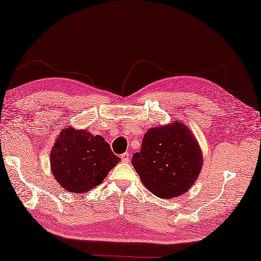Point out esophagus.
Segmentation results:
<instances>
[{"instance_id":"1","label":"esophagus","mask_w":261,"mask_h":261,"mask_svg":"<svg viewBox=\"0 0 261 261\" xmlns=\"http://www.w3.org/2000/svg\"><path fill=\"white\" fill-rule=\"evenodd\" d=\"M121 159H122V162H123V163H129L130 162V154L127 153V152L122 153L121 154Z\"/></svg>"}]
</instances>
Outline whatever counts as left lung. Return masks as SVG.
I'll return each mask as SVG.
<instances>
[{"label": "left lung", "instance_id": "1", "mask_svg": "<svg viewBox=\"0 0 261 261\" xmlns=\"http://www.w3.org/2000/svg\"><path fill=\"white\" fill-rule=\"evenodd\" d=\"M132 165L146 188L169 199L194 185L202 170L203 153L190 127L178 120L150 127L140 152L132 157Z\"/></svg>", "mask_w": 261, "mask_h": 261}]
</instances>
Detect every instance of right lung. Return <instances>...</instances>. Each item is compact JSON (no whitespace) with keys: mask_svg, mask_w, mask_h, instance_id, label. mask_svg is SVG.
Returning a JSON list of instances; mask_svg holds the SVG:
<instances>
[{"mask_svg":"<svg viewBox=\"0 0 261 261\" xmlns=\"http://www.w3.org/2000/svg\"><path fill=\"white\" fill-rule=\"evenodd\" d=\"M102 136L65 126L50 151L51 174L70 193H85L101 184L120 162Z\"/></svg>","mask_w":261,"mask_h":261,"instance_id":"right-lung-1","label":"right lung"}]
</instances>
